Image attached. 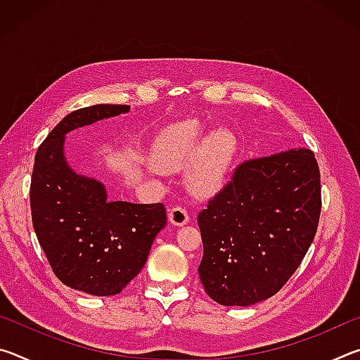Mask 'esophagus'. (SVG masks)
Instances as JSON below:
<instances>
[{
    "mask_svg": "<svg viewBox=\"0 0 360 360\" xmlns=\"http://www.w3.org/2000/svg\"><path fill=\"white\" fill-rule=\"evenodd\" d=\"M168 221L172 222L176 227H182L188 222V212L186 208H181V206H174L168 211Z\"/></svg>",
    "mask_w": 360,
    "mask_h": 360,
    "instance_id": "obj_1",
    "label": "esophagus"
}]
</instances>
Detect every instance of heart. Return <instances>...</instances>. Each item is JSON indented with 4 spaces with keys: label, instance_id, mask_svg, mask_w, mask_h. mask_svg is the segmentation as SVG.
<instances>
[{
    "label": "heart",
    "instance_id": "b5f03b06",
    "mask_svg": "<svg viewBox=\"0 0 360 360\" xmlns=\"http://www.w3.org/2000/svg\"><path fill=\"white\" fill-rule=\"evenodd\" d=\"M235 157V139L225 130L206 135L193 122L163 129L152 144V165L160 173L186 168V186L195 197L208 198L222 187Z\"/></svg>",
    "mask_w": 360,
    "mask_h": 360
}]
</instances>
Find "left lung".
<instances>
[{
    "instance_id": "obj_1",
    "label": "left lung",
    "mask_w": 360,
    "mask_h": 360,
    "mask_svg": "<svg viewBox=\"0 0 360 360\" xmlns=\"http://www.w3.org/2000/svg\"><path fill=\"white\" fill-rule=\"evenodd\" d=\"M319 214V168L309 149L241 163L198 214L206 294L224 307L275 295L311 246Z\"/></svg>"
}]
</instances>
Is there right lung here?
<instances>
[{
    "label": "right lung",
    "instance_id": "obj_1",
    "mask_svg": "<svg viewBox=\"0 0 360 360\" xmlns=\"http://www.w3.org/2000/svg\"><path fill=\"white\" fill-rule=\"evenodd\" d=\"M130 112L127 105H95L71 112L39 146L30 187L33 229L56 276L96 297L115 295L148 260L167 225L165 206L112 202L106 186L70 167L66 135Z\"/></svg>",
    "mask_w": 360,
    "mask_h": 360
}]
</instances>
